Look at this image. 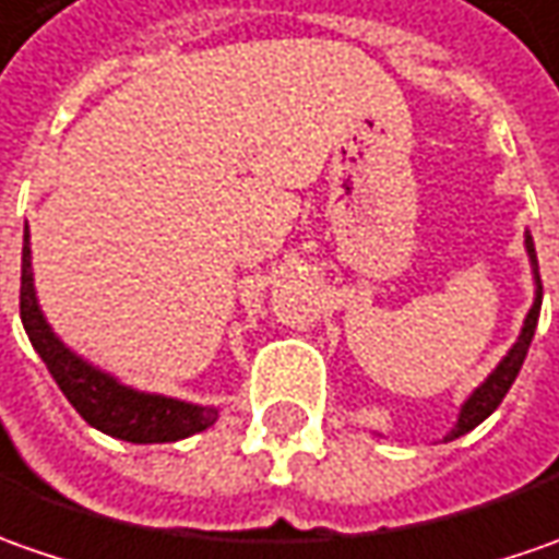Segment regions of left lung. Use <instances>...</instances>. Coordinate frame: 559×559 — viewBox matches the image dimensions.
<instances>
[{"label": "left lung", "instance_id": "8db88e82", "mask_svg": "<svg viewBox=\"0 0 559 559\" xmlns=\"http://www.w3.org/2000/svg\"><path fill=\"white\" fill-rule=\"evenodd\" d=\"M526 241V257H530V269H532V284H535V294H532V306L526 318H523V328H520V337L516 343L508 349V356L501 358L495 368L489 371V377L473 390L464 402H461V408H457V420H454V427L449 433L442 436L445 442H452L457 436L471 433L473 427H479L486 417H489L498 405H501V399L508 395V390L513 386V380L520 374V368H523V361H526V353H530V343L535 337V328H538V312H542V275H538V257H535V243H532V235L526 231L523 235Z\"/></svg>", "mask_w": 559, "mask_h": 559}]
</instances>
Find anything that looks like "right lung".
I'll use <instances>...</instances> for the list:
<instances>
[{
	"label": "right lung",
	"mask_w": 559,
	"mask_h": 559,
	"mask_svg": "<svg viewBox=\"0 0 559 559\" xmlns=\"http://www.w3.org/2000/svg\"><path fill=\"white\" fill-rule=\"evenodd\" d=\"M21 321L33 349L46 361L55 383L61 386V393L68 395V402L88 427L123 442L151 445V442H179L188 436L203 433L219 420L216 405H198L176 395L145 393L129 386L117 374L73 353L51 331L33 284L29 225H24V250H21Z\"/></svg>",
	"instance_id": "1"
}]
</instances>
